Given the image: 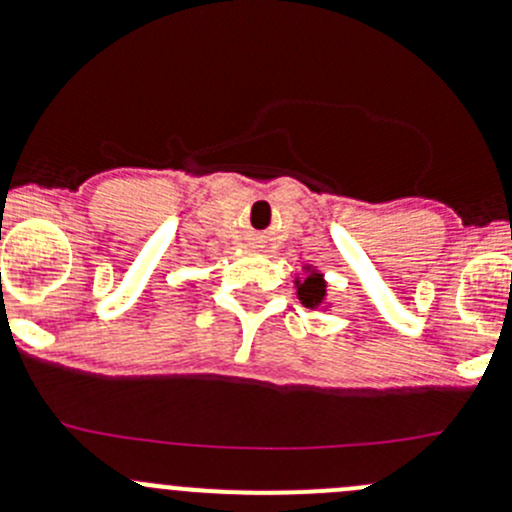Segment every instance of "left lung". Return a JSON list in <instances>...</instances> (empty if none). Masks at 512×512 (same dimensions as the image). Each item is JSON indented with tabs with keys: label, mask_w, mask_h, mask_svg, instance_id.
Masks as SVG:
<instances>
[{
	"label": "left lung",
	"mask_w": 512,
	"mask_h": 512,
	"mask_svg": "<svg viewBox=\"0 0 512 512\" xmlns=\"http://www.w3.org/2000/svg\"><path fill=\"white\" fill-rule=\"evenodd\" d=\"M325 297V281L320 276H309L299 284V299H302L304 307H317Z\"/></svg>",
	"instance_id": "1"
}]
</instances>
